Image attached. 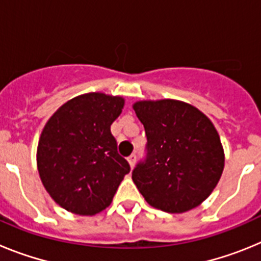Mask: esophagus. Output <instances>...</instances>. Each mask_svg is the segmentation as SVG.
Segmentation results:
<instances>
[{"instance_id": "esophagus-1", "label": "esophagus", "mask_w": 261, "mask_h": 261, "mask_svg": "<svg viewBox=\"0 0 261 261\" xmlns=\"http://www.w3.org/2000/svg\"><path fill=\"white\" fill-rule=\"evenodd\" d=\"M128 162H129V166H130V168L135 167V165H136V155H135V154H132V155L129 156Z\"/></svg>"}]
</instances>
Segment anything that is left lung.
I'll list each match as a JSON object with an SVG mask.
<instances>
[{"instance_id": "8db88e82", "label": "left lung", "mask_w": 261, "mask_h": 261, "mask_svg": "<svg viewBox=\"0 0 261 261\" xmlns=\"http://www.w3.org/2000/svg\"><path fill=\"white\" fill-rule=\"evenodd\" d=\"M147 137L146 158L132 179L149 205L167 213L199 206L216 188L225 166L220 136L188 103L162 99L133 105Z\"/></svg>"}]
</instances>
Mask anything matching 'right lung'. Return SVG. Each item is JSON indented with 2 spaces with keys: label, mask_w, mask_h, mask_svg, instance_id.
Listing matches in <instances>:
<instances>
[{
  "label": "right lung",
  "mask_w": 261,
  "mask_h": 261,
  "mask_svg": "<svg viewBox=\"0 0 261 261\" xmlns=\"http://www.w3.org/2000/svg\"><path fill=\"white\" fill-rule=\"evenodd\" d=\"M123 107L121 96L84 94L62 105L44 125L36 153L38 171L61 208L94 216L112 202L130 171L111 133Z\"/></svg>",
  "instance_id": "1"
}]
</instances>
